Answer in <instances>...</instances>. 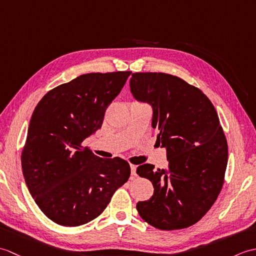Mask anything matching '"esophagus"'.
Returning <instances> with one entry per match:
<instances>
[{"instance_id":"34e87169","label":"esophagus","mask_w":256,"mask_h":256,"mask_svg":"<svg viewBox=\"0 0 256 256\" xmlns=\"http://www.w3.org/2000/svg\"><path fill=\"white\" fill-rule=\"evenodd\" d=\"M136 166L135 165H131V174H132V176H136Z\"/></svg>"}]
</instances>
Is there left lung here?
Wrapping results in <instances>:
<instances>
[{
	"label": "left lung",
	"instance_id": "obj_1",
	"mask_svg": "<svg viewBox=\"0 0 256 256\" xmlns=\"http://www.w3.org/2000/svg\"><path fill=\"white\" fill-rule=\"evenodd\" d=\"M130 89L153 108L156 144H162L168 160L165 170L138 167V176L153 184L154 194L136 209L157 229H184L209 211L224 184L228 143L218 113L202 91L176 76L135 72Z\"/></svg>",
	"mask_w": 256,
	"mask_h": 256
}]
</instances>
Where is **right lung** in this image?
Here are the masks:
<instances>
[{"label": "right lung", "instance_id": "right-lung-1", "mask_svg": "<svg viewBox=\"0 0 256 256\" xmlns=\"http://www.w3.org/2000/svg\"><path fill=\"white\" fill-rule=\"evenodd\" d=\"M130 74H81L47 92L32 112L22 170L36 204L57 224L78 226L96 219L131 175L126 160L100 158L82 146L101 128Z\"/></svg>", "mask_w": 256, "mask_h": 256}]
</instances>
